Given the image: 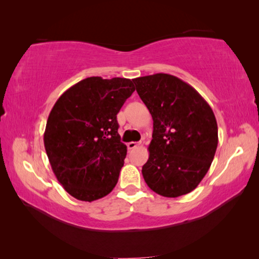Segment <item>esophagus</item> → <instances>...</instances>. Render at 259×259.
<instances>
[{"label": "esophagus", "instance_id": "34e87169", "mask_svg": "<svg viewBox=\"0 0 259 259\" xmlns=\"http://www.w3.org/2000/svg\"><path fill=\"white\" fill-rule=\"evenodd\" d=\"M138 145H140V143H137V142H129L128 144H126V146H128L129 150H133L135 148H137Z\"/></svg>", "mask_w": 259, "mask_h": 259}]
</instances>
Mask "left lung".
Listing matches in <instances>:
<instances>
[{
  "label": "left lung",
  "mask_w": 259,
  "mask_h": 259,
  "mask_svg": "<svg viewBox=\"0 0 259 259\" xmlns=\"http://www.w3.org/2000/svg\"><path fill=\"white\" fill-rule=\"evenodd\" d=\"M133 81L153 119L143 178L159 195L187 194L214 159L219 137L213 110L194 88L175 75L157 73Z\"/></svg>",
  "instance_id": "left-lung-1"
}]
</instances>
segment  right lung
Returning a JSON list of instances; mask_svg holds the SVG:
<instances>
[{
  "mask_svg": "<svg viewBox=\"0 0 259 259\" xmlns=\"http://www.w3.org/2000/svg\"><path fill=\"white\" fill-rule=\"evenodd\" d=\"M134 92L130 79L91 76L53 106L44 145L53 173L73 198L92 202L116 186L126 156L116 116Z\"/></svg>",
  "mask_w": 259,
  "mask_h": 259,
  "instance_id": "obj_1",
  "label": "right lung"
}]
</instances>
